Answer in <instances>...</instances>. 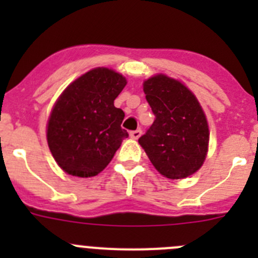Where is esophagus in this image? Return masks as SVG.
<instances>
[{
  "label": "esophagus",
  "mask_w": 258,
  "mask_h": 258,
  "mask_svg": "<svg viewBox=\"0 0 258 258\" xmlns=\"http://www.w3.org/2000/svg\"><path fill=\"white\" fill-rule=\"evenodd\" d=\"M141 135H142L141 130H135V131L130 132V137H131V139H134V140L140 139V136H141Z\"/></svg>",
  "instance_id": "obj_1"
}]
</instances>
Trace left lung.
<instances>
[{
    "label": "left lung",
    "instance_id": "left-lung-1",
    "mask_svg": "<svg viewBox=\"0 0 258 258\" xmlns=\"http://www.w3.org/2000/svg\"><path fill=\"white\" fill-rule=\"evenodd\" d=\"M155 121L139 139L156 170L179 179L200 170L209 150V124L194 93L177 80L156 75L144 82Z\"/></svg>",
    "mask_w": 258,
    "mask_h": 258
}]
</instances>
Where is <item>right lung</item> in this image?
Masks as SVG:
<instances>
[{"instance_id": "right-lung-1", "label": "right lung", "mask_w": 258, "mask_h": 258, "mask_svg": "<svg viewBox=\"0 0 258 258\" xmlns=\"http://www.w3.org/2000/svg\"><path fill=\"white\" fill-rule=\"evenodd\" d=\"M122 75L97 67L79 77L54 103L47 123V142L57 165L77 177L105 170L122 141L124 112L113 101L126 86Z\"/></svg>"}]
</instances>
